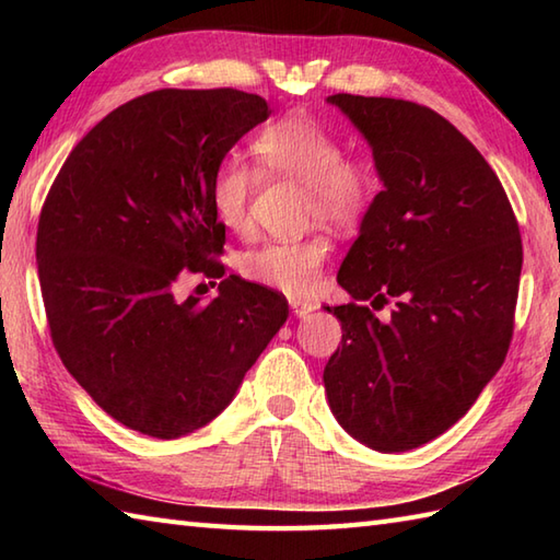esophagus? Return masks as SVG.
Here are the masks:
<instances>
[{
  "mask_svg": "<svg viewBox=\"0 0 560 560\" xmlns=\"http://www.w3.org/2000/svg\"><path fill=\"white\" fill-rule=\"evenodd\" d=\"M289 305H291V311H293V315H295V317H307V315L317 311V303H313V301H303V299H291V301H289Z\"/></svg>",
  "mask_w": 560,
  "mask_h": 560,
  "instance_id": "esophagus-1",
  "label": "esophagus"
}]
</instances>
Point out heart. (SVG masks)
<instances>
[{
    "label": "heart",
    "instance_id": "obj_1",
    "mask_svg": "<svg viewBox=\"0 0 560 560\" xmlns=\"http://www.w3.org/2000/svg\"><path fill=\"white\" fill-rule=\"evenodd\" d=\"M253 153L265 171L303 183L311 195V209L329 223L351 225L373 205L371 171L347 161L343 141L311 115H289L267 125L255 137ZM255 183V171L237 156H225L213 171L209 201L213 217L229 231L245 229ZM325 257L323 237L273 241L243 255L241 271L261 287L299 295L315 287Z\"/></svg>",
    "mask_w": 560,
    "mask_h": 560
}]
</instances>
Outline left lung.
Returning <instances> with one entry per match:
<instances>
[{
	"mask_svg": "<svg viewBox=\"0 0 560 560\" xmlns=\"http://www.w3.org/2000/svg\"><path fill=\"white\" fill-rule=\"evenodd\" d=\"M327 103L368 141L383 192L337 273L353 303L327 307L343 335L325 392L351 438L407 452L455 425L501 371L522 271L517 219L491 165L435 110L351 93ZM389 298L396 311L375 318L370 308Z\"/></svg>",
	"mask_w": 560,
	"mask_h": 560,
	"instance_id": "8db88e82",
	"label": "left lung"
}]
</instances>
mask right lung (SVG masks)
I'll use <instances>...</instances> for the list:
<instances>
[{
  "instance_id": "1",
  "label": "right lung",
  "mask_w": 560,
  "mask_h": 560,
  "mask_svg": "<svg viewBox=\"0 0 560 560\" xmlns=\"http://www.w3.org/2000/svg\"><path fill=\"white\" fill-rule=\"evenodd\" d=\"M271 115L235 89H163L105 115L69 153L38 221L35 259L52 343L115 421L183 438L229 407L289 317L277 291L225 277L175 299L185 271L223 277L209 183Z\"/></svg>"
}]
</instances>
